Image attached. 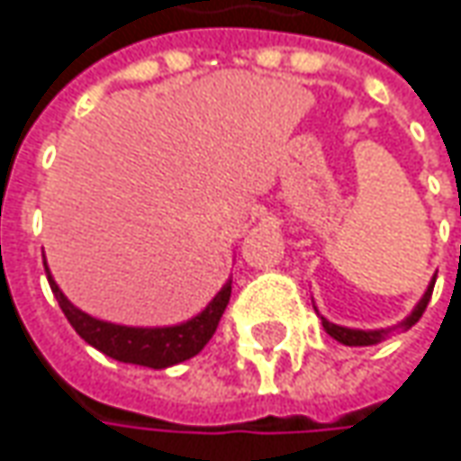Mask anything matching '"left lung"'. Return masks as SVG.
Instances as JSON below:
<instances>
[{"instance_id": "8db88e82", "label": "left lung", "mask_w": 461, "mask_h": 461, "mask_svg": "<svg viewBox=\"0 0 461 461\" xmlns=\"http://www.w3.org/2000/svg\"><path fill=\"white\" fill-rule=\"evenodd\" d=\"M433 284H436V278L429 284V289H426V294L420 296V302L415 304V310L397 325V328H412L420 317H423V312H426V307H429L430 302V291H433ZM322 320V328H325V332L330 335V338H335L338 343H343V346H374V343H379V340H384L387 338V332H392L394 328H387V330H353V328H343V325H335V322H330V320H325V317H320Z\"/></svg>"}]
</instances>
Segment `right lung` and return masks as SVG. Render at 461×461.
Listing matches in <instances>:
<instances>
[{
	"mask_svg": "<svg viewBox=\"0 0 461 461\" xmlns=\"http://www.w3.org/2000/svg\"><path fill=\"white\" fill-rule=\"evenodd\" d=\"M46 266V260H43ZM50 291L59 302L61 312L67 314L69 325L77 335L90 343L92 348L111 356L123 364H136V366H149V369H167L175 364H183L201 353L203 346L211 340V335L219 328V320L227 310L231 296V278L221 286V291L206 304V310L198 312L195 317L180 322V325H167V328H129V325H115L97 320L79 307H74L59 284L53 281L49 266H46Z\"/></svg>",
	"mask_w": 461,
	"mask_h": 461,
	"instance_id": "obj_1",
	"label": "right lung"
}]
</instances>
